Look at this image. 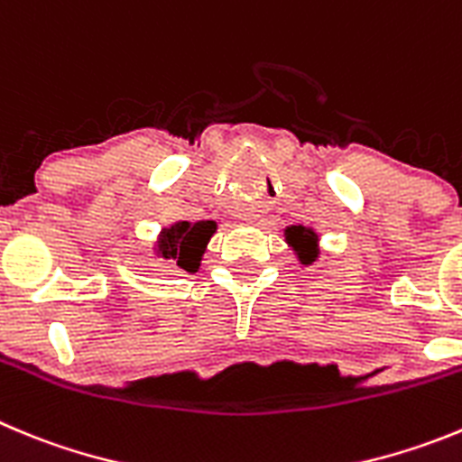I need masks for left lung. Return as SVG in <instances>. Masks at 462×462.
Wrapping results in <instances>:
<instances>
[{
    "label": "left lung",
    "instance_id": "left-lung-1",
    "mask_svg": "<svg viewBox=\"0 0 462 462\" xmlns=\"http://www.w3.org/2000/svg\"><path fill=\"white\" fill-rule=\"evenodd\" d=\"M283 240L295 254L300 265H316L320 259V234L314 226H304V224H291L283 228Z\"/></svg>",
    "mask_w": 462,
    "mask_h": 462
}]
</instances>
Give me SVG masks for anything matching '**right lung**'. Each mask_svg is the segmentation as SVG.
I'll return each mask as SVG.
<instances>
[{"mask_svg": "<svg viewBox=\"0 0 462 462\" xmlns=\"http://www.w3.org/2000/svg\"><path fill=\"white\" fill-rule=\"evenodd\" d=\"M217 234V222H173L160 228L153 240V256L162 259L185 273H199L203 254L208 249L210 238Z\"/></svg>", "mask_w": 462, "mask_h": 462, "instance_id": "right-lung-1", "label": "right lung"}]
</instances>
